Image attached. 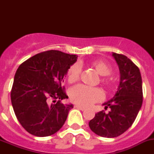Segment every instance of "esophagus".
Wrapping results in <instances>:
<instances>
[{
  "label": "esophagus",
  "instance_id": "34e87169",
  "mask_svg": "<svg viewBox=\"0 0 154 154\" xmlns=\"http://www.w3.org/2000/svg\"><path fill=\"white\" fill-rule=\"evenodd\" d=\"M75 108L79 109L82 110V111H84V110H85V107L81 106H79V105H75Z\"/></svg>",
  "mask_w": 154,
  "mask_h": 154
}]
</instances>
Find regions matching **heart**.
Instances as JSON below:
<instances>
[{"instance_id":"obj_1","label":"heart","mask_w":154,"mask_h":154,"mask_svg":"<svg viewBox=\"0 0 154 154\" xmlns=\"http://www.w3.org/2000/svg\"><path fill=\"white\" fill-rule=\"evenodd\" d=\"M92 67L96 69L97 73L102 76L108 75L111 72V69L106 62L97 60L92 62ZM81 66L75 63L71 65L68 70V81L74 83L78 81L81 73ZM103 83H107V81L102 79ZM69 96L73 103L82 106H89L92 103L100 101L103 98V92L97 87H89L83 85H78L72 88L69 92Z\"/></svg>"}]
</instances>
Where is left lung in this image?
Instances as JSON below:
<instances>
[{
    "instance_id": "1",
    "label": "left lung",
    "mask_w": 154,
    "mask_h": 154,
    "mask_svg": "<svg viewBox=\"0 0 154 154\" xmlns=\"http://www.w3.org/2000/svg\"><path fill=\"white\" fill-rule=\"evenodd\" d=\"M119 70V85L115 96L103 103L110 111L97 112L89 126L98 136L113 138L123 134L136 119L142 106V78L140 69L130 58L120 54L112 53Z\"/></svg>"
}]
</instances>
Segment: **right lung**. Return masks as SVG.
<instances>
[{
  "mask_svg": "<svg viewBox=\"0 0 154 154\" xmlns=\"http://www.w3.org/2000/svg\"><path fill=\"white\" fill-rule=\"evenodd\" d=\"M77 58L51 50L34 55L18 67L11 99L17 120L29 133L48 137L62 127L73 105L61 103L68 99L62 85ZM51 100L58 101L50 103Z\"/></svg>",
  "mask_w": 154,
  "mask_h": 154,
  "instance_id": "right-lung-1",
  "label": "right lung"
}]
</instances>
